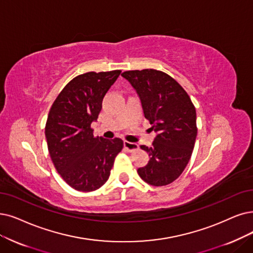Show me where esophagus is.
<instances>
[{"instance_id":"obj_1","label":"esophagus","mask_w":253,"mask_h":253,"mask_svg":"<svg viewBox=\"0 0 253 253\" xmlns=\"http://www.w3.org/2000/svg\"><path fill=\"white\" fill-rule=\"evenodd\" d=\"M125 148L128 151V153H132V151H135L139 148V145L137 143H133V142H128V141H125L124 142Z\"/></svg>"}]
</instances>
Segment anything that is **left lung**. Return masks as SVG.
<instances>
[{
    "label": "left lung",
    "mask_w": 253,
    "mask_h": 253,
    "mask_svg": "<svg viewBox=\"0 0 253 253\" xmlns=\"http://www.w3.org/2000/svg\"><path fill=\"white\" fill-rule=\"evenodd\" d=\"M123 76L136 90L143 113L156 132L153 146L138 174L151 186H166L186 168L197 136L196 110L185 89L167 74L156 69L127 70Z\"/></svg>",
    "instance_id": "1"
}]
</instances>
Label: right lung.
Returning <instances> with one entry per match:
<instances>
[{
    "label": "right lung",
    "mask_w": 253,
    "mask_h": 253,
    "mask_svg": "<svg viewBox=\"0 0 253 253\" xmlns=\"http://www.w3.org/2000/svg\"><path fill=\"white\" fill-rule=\"evenodd\" d=\"M120 73L90 72L74 78L49 110L45 125L48 153L58 173L75 190L90 192L102 187L124 147L121 139L94 137L91 128L104 96Z\"/></svg>",
    "instance_id": "right-lung-1"
}]
</instances>
